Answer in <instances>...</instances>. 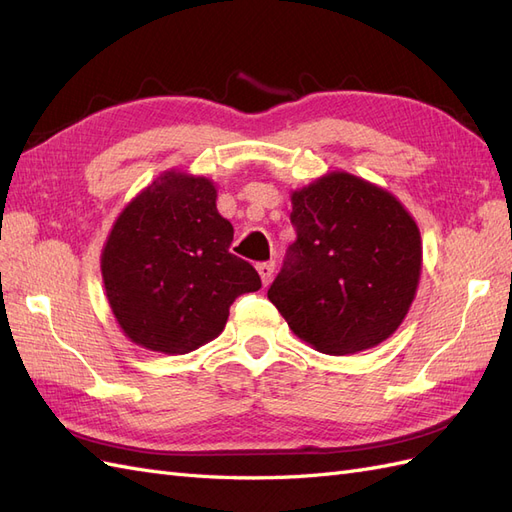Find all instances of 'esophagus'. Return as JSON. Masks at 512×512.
I'll return each instance as SVG.
<instances>
[{"mask_svg":"<svg viewBox=\"0 0 512 512\" xmlns=\"http://www.w3.org/2000/svg\"><path fill=\"white\" fill-rule=\"evenodd\" d=\"M258 273H260V280L265 286L271 284L273 280V271H275V262H260V265H256Z\"/></svg>","mask_w":512,"mask_h":512,"instance_id":"obj_1","label":"esophagus"}]
</instances>
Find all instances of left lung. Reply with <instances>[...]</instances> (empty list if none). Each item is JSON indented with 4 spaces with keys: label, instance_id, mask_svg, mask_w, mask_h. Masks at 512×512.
<instances>
[{
    "label": "left lung",
    "instance_id": "1",
    "mask_svg": "<svg viewBox=\"0 0 512 512\" xmlns=\"http://www.w3.org/2000/svg\"><path fill=\"white\" fill-rule=\"evenodd\" d=\"M297 241L269 301L305 344L354 354L404 322L421 280L423 243L412 215L376 183L344 170L294 190Z\"/></svg>",
    "mask_w": 512,
    "mask_h": 512
}]
</instances>
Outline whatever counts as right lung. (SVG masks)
I'll return each mask as SVG.
<instances>
[{
  "label": "right lung",
  "mask_w": 512,
  "mask_h": 512,
  "mask_svg": "<svg viewBox=\"0 0 512 512\" xmlns=\"http://www.w3.org/2000/svg\"><path fill=\"white\" fill-rule=\"evenodd\" d=\"M207 177L166 170L119 213L102 247L108 305L136 346L185 354L218 337L239 294L262 284L228 252L232 224Z\"/></svg>",
  "instance_id": "obj_1"
}]
</instances>
